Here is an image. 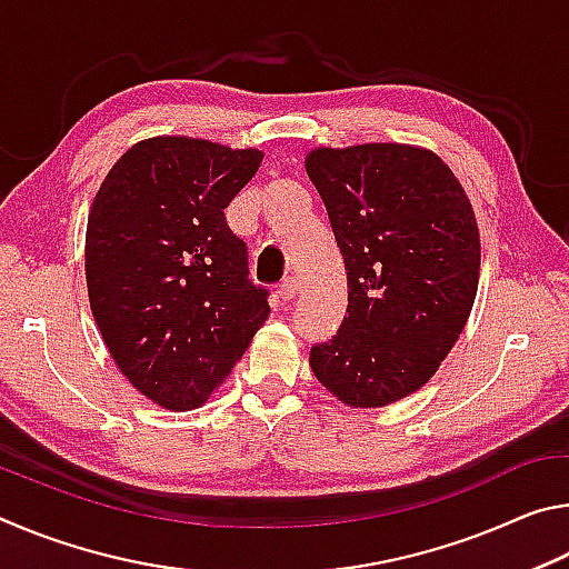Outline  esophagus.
<instances>
[{
    "mask_svg": "<svg viewBox=\"0 0 569 569\" xmlns=\"http://www.w3.org/2000/svg\"><path fill=\"white\" fill-rule=\"evenodd\" d=\"M298 293V281L296 278H286V281L278 286V296L283 298V301H291V298H296Z\"/></svg>",
    "mask_w": 569,
    "mask_h": 569,
    "instance_id": "1",
    "label": "esophagus"
}]
</instances>
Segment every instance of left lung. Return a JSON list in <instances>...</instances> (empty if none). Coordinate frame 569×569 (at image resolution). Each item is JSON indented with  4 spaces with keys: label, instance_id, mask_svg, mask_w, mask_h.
I'll return each mask as SVG.
<instances>
[{
    "label": "left lung",
    "instance_id": "1",
    "mask_svg": "<svg viewBox=\"0 0 569 569\" xmlns=\"http://www.w3.org/2000/svg\"><path fill=\"white\" fill-rule=\"evenodd\" d=\"M306 172L349 281L341 329L308 363L349 407H387L435 377L465 331L479 283L475 210L445 160L399 142L316 148Z\"/></svg>",
    "mask_w": 569,
    "mask_h": 569
}]
</instances>
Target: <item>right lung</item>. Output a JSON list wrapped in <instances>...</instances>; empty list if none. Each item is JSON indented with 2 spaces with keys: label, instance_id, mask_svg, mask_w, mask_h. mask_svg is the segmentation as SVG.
<instances>
[{
  "label": "right lung",
  "instance_id": "1",
  "mask_svg": "<svg viewBox=\"0 0 569 569\" xmlns=\"http://www.w3.org/2000/svg\"><path fill=\"white\" fill-rule=\"evenodd\" d=\"M261 160L253 148L160 134L124 152L92 200L94 323L124 379L162 409L203 407L271 313L226 220Z\"/></svg>",
  "mask_w": 569,
  "mask_h": 569
}]
</instances>
